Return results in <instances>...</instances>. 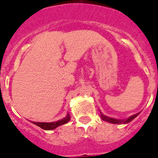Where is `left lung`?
I'll list each match as a JSON object with an SVG mask.
<instances>
[{
    "mask_svg": "<svg viewBox=\"0 0 158 158\" xmlns=\"http://www.w3.org/2000/svg\"><path fill=\"white\" fill-rule=\"evenodd\" d=\"M139 113H138V114H135L129 117L128 118L124 119V120H120V119H116V118H110V117H107V116H106V115L102 114H101V119H102V120H104V121H106V122H108V123H110L126 124V123H130L131 121H132L135 118H136V117L139 115Z\"/></svg>",
    "mask_w": 158,
    "mask_h": 158,
    "instance_id": "1",
    "label": "left lung"
}]
</instances>
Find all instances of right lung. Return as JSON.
Here are the masks:
<instances>
[{"instance_id":"right-lung-1","label":"right lung","mask_w":158,"mask_h":158,"mask_svg":"<svg viewBox=\"0 0 158 158\" xmlns=\"http://www.w3.org/2000/svg\"><path fill=\"white\" fill-rule=\"evenodd\" d=\"M70 120V117L69 114H67L64 118L61 119V120H58L57 122H52V123H36V122H31L32 123H34L35 125L38 126L40 128L44 129V130L48 131V130H53L55 128H57V127L61 125H63V124H66V123Z\"/></svg>"}]
</instances>
